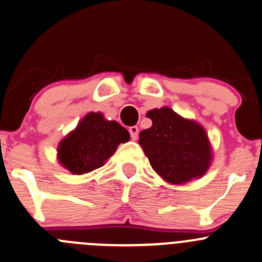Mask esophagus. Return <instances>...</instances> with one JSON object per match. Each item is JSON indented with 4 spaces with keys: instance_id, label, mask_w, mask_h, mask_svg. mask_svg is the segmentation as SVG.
I'll list each match as a JSON object with an SVG mask.
<instances>
[{
    "instance_id": "1",
    "label": "esophagus",
    "mask_w": 262,
    "mask_h": 262,
    "mask_svg": "<svg viewBox=\"0 0 262 262\" xmlns=\"http://www.w3.org/2000/svg\"><path fill=\"white\" fill-rule=\"evenodd\" d=\"M129 133H130L132 140L136 141L137 138H138V128H137V126H130V128H129Z\"/></svg>"
}]
</instances>
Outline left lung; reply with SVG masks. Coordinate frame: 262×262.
<instances>
[{
  "instance_id": "left-lung-1",
  "label": "left lung",
  "mask_w": 262,
  "mask_h": 262,
  "mask_svg": "<svg viewBox=\"0 0 262 262\" xmlns=\"http://www.w3.org/2000/svg\"><path fill=\"white\" fill-rule=\"evenodd\" d=\"M146 116L152 125L141 132L138 143L158 175L173 185L202 178L213 160L204 126L169 107L154 108Z\"/></svg>"
}]
</instances>
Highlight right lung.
Listing matches in <instances>:
<instances>
[{"label":"right lung","instance_id":"right-lung-1","mask_svg":"<svg viewBox=\"0 0 262 262\" xmlns=\"http://www.w3.org/2000/svg\"><path fill=\"white\" fill-rule=\"evenodd\" d=\"M129 140L130 134L119 122L107 120L102 112H90L60 141L58 163L73 175L89 173L104 166L117 146Z\"/></svg>","mask_w":262,"mask_h":262}]
</instances>
